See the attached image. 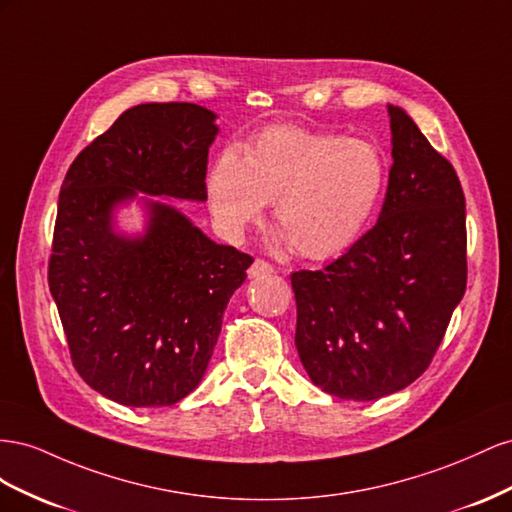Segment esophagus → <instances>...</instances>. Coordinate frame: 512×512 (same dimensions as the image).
Returning a JSON list of instances; mask_svg holds the SVG:
<instances>
[{"mask_svg":"<svg viewBox=\"0 0 512 512\" xmlns=\"http://www.w3.org/2000/svg\"><path fill=\"white\" fill-rule=\"evenodd\" d=\"M272 272H274V266L266 259H255L251 268H248V276H251V279H255V276H266Z\"/></svg>","mask_w":512,"mask_h":512,"instance_id":"esophagus-1","label":"esophagus"}]
</instances>
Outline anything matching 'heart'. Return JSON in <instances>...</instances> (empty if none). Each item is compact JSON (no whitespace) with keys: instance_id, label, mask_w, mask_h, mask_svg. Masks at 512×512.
Here are the masks:
<instances>
[{"instance_id":"b5f03b06","label":"heart","mask_w":512,"mask_h":512,"mask_svg":"<svg viewBox=\"0 0 512 512\" xmlns=\"http://www.w3.org/2000/svg\"><path fill=\"white\" fill-rule=\"evenodd\" d=\"M214 221L229 238L259 221L274 201V221L306 259L352 246L386 186V160L373 143L296 126L261 130L244 154L227 148L208 173Z\"/></svg>"}]
</instances>
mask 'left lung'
<instances>
[{"label":"left lung","mask_w":512,"mask_h":512,"mask_svg":"<svg viewBox=\"0 0 512 512\" xmlns=\"http://www.w3.org/2000/svg\"><path fill=\"white\" fill-rule=\"evenodd\" d=\"M392 167L377 223L321 270L291 274L311 382L375 401L429 369L467 283L465 197L450 160L388 107Z\"/></svg>","instance_id":"left-lung-1"}]
</instances>
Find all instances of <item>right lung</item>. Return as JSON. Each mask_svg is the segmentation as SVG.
<instances>
[{
  "label": "right lung",
  "instance_id": "1",
  "mask_svg": "<svg viewBox=\"0 0 512 512\" xmlns=\"http://www.w3.org/2000/svg\"><path fill=\"white\" fill-rule=\"evenodd\" d=\"M214 118L193 102L137 105L81 150L62 184L49 289L77 373L120 405L167 407L199 386L253 264L158 201H145V236L128 240L111 225L137 191L208 197Z\"/></svg>",
  "mask_w": 512,
  "mask_h": 512
}]
</instances>
